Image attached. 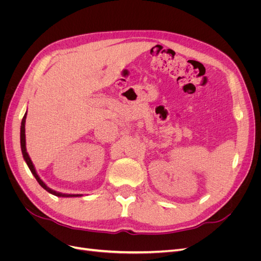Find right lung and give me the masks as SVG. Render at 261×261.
I'll list each match as a JSON object with an SVG mask.
<instances>
[{"instance_id": "1", "label": "right lung", "mask_w": 261, "mask_h": 261, "mask_svg": "<svg viewBox=\"0 0 261 261\" xmlns=\"http://www.w3.org/2000/svg\"><path fill=\"white\" fill-rule=\"evenodd\" d=\"M26 116H27V112L25 113V115H23L22 120H21V126H20V148H21V152H22L23 160L26 161V163H27V165H28L29 170L31 171V173H33V175H34V176L36 177V179L38 180V183L40 184V185H41V187H42V188H44L46 192L50 193V194H52V195H54V196H58V197H81V196H83V195H80V194L74 195V194H63V193L55 192V191H53V189H51L50 187L46 186L44 181H43L40 177H39V175L37 174V172H36L35 165H34L33 161H31L30 156H29V154H28V152H27V149H26V135H25V123H26Z\"/></svg>"}]
</instances>
